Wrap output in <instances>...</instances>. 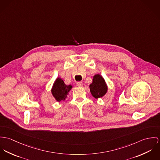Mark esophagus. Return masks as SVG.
Segmentation results:
<instances>
[{
  "instance_id": "esophagus-1",
  "label": "esophagus",
  "mask_w": 160,
  "mask_h": 160,
  "mask_svg": "<svg viewBox=\"0 0 160 160\" xmlns=\"http://www.w3.org/2000/svg\"><path fill=\"white\" fill-rule=\"evenodd\" d=\"M77 86L78 87H82L83 86V83L82 82H78L77 83Z\"/></svg>"
}]
</instances>
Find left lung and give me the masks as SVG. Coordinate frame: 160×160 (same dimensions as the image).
I'll return each mask as SVG.
<instances>
[{
  "label": "left lung",
  "mask_w": 160,
  "mask_h": 160,
  "mask_svg": "<svg viewBox=\"0 0 160 160\" xmlns=\"http://www.w3.org/2000/svg\"><path fill=\"white\" fill-rule=\"evenodd\" d=\"M90 92L95 99L102 98L106 94L108 87L104 78L99 73L96 74L89 85Z\"/></svg>",
  "instance_id": "left-lung-1"
}]
</instances>
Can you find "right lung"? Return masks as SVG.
I'll return each instance as SVG.
<instances>
[{
    "label": "right lung",
    "mask_w": 160,
    "mask_h": 160,
    "mask_svg": "<svg viewBox=\"0 0 160 160\" xmlns=\"http://www.w3.org/2000/svg\"><path fill=\"white\" fill-rule=\"evenodd\" d=\"M72 88V85H66L62 78L58 77L54 82L51 91L54 99L58 102H60L66 100L67 95L69 94Z\"/></svg>",
    "instance_id": "right-lung-1"
}]
</instances>
